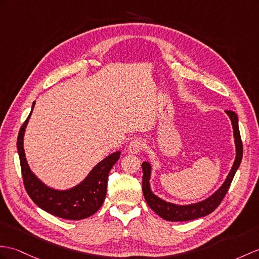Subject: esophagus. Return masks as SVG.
Listing matches in <instances>:
<instances>
[{
  "mask_svg": "<svg viewBox=\"0 0 259 259\" xmlns=\"http://www.w3.org/2000/svg\"><path fill=\"white\" fill-rule=\"evenodd\" d=\"M143 147H144V143L141 139H135L129 143L128 151L132 154H138L143 149Z\"/></svg>",
  "mask_w": 259,
  "mask_h": 259,
  "instance_id": "34e87169",
  "label": "esophagus"
}]
</instances>
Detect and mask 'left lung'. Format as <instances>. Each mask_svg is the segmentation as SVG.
<instances>
[{"instance_id":"8db88e82","label":"left lung","mask_w":259,"mask_h":259,"mask_svg":"<svg viewBox=\"0 0 259 259\" xmlns=\"http://www.w3.org/2000/svg\"><path fill=\"white\" fill-rule=\"evenodd\" d=\"M226 113L230 117L232 125H233V132H234V141H235V148H236V157L234 161L232 169L228 173V176L224 183L222 184L221 188L214 192V193L205 198L204 201L188 204V205H178V204H173L170 202H166L162 200L159 196L155 195L150 188V177H151V164L148 161L142 163V191L143 195L148 205L151 207V209L157 213L160 218L164 219L170 222H185V221H192L198 218H203L211 214L214 209L218 207L221 202L223 201L224 196L226 195L228 189H230L231 183L233 181V178L238 169V166L242 162L243 158V143L240 139L239 128H238V118L237 115L232 110H226Z\"/></svg>"}]
</instances>
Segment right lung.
<instances>
[{"mask_svg": "<svg viewBox=\"0 0 259 259\" xmlns=\"http://www.w3.org/2000/svg\"><path fill=\"white\" fill-rule=\"evenodd\" d=\"M32 110L20 129L17 137V151L20 155L22 177L25 190L33 202L47 213L65 220H83L101 207L107 194L108 176L120 158V151L113 152L100 161L89 172L86 179L68 190H55L44 184L29 169L24 151V132L31 118Z\"/></svg>", "mask_w": 259, "mask_h": 259, "instance_id": "obj_1", "label": "right lung"}]
</instances>
